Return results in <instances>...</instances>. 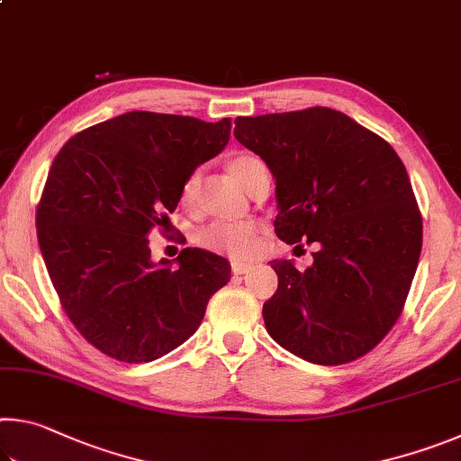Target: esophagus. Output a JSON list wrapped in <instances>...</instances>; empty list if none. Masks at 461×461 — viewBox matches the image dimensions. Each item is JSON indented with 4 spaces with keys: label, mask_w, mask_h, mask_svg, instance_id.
<instances>
[{
    "label": "esophagus",
    "mask_w": 461,
    "mask_h": 461,
    "mask_svg": "<svg viewBox=\"0 0 461 461\" xmlns=\"http://www.w3.org/2000/svg\"><path fill=\"white\" fill-rule=\"evenodd\" d=\"M249 268H252V267H249V264H244V262H233V264H231V272H233V275H246V272H248Z\"/></svg>",
    "instance_id": "esophagus-1"
}]
</instances>
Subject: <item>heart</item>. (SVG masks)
I'll use <instances>...</instances> for the list:
<instances>
[{
	"mask_svg": "<svg viewBox=\"0 0 461 461\" xmlns=\"http://www.w3.org/2000/svg\"><path fill=\"white\" fill-rule=\"evenodd\" d=\"M228 168L233 175V178H236V181L244 186L248 193L254 189V185L260 176L268 175L267 165H264L258 156L249 152L233 154L228 162ZM199 189H201V170L194 168L186 175L185 183L181 186V203L186 209H194V205H197ZM194 241H197L201 248H205L213 254L225 256V258L248 260L252 258L256 248H258L260 228L258 223L254 221H241V223L215 221L197 230V233H194Z\"/></svg>",
	"mask_w": 461,
	"mask_h": 461,
	"instance_id": "obj_1",
	"label": "heart"
}]
</instances>
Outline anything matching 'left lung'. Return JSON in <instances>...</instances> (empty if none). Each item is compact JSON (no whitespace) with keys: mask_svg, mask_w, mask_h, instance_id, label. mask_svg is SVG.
<instances>
[{"mask_svg":"<svg viewBox=\"0 0 461 461\" xmlns=\"http://www.w3.org/2000/svg\"><path fill=\"white\" fill-rule=\"evenodd\" d=\"M233 136L276 178V236L319 244L303 272L272 262L278 288L262 307L270 338L321 366L368 354L401 317L423 246L399 154L330 107L238 118Z\"/></svg>","mask_w":461,"mask_h":461,"instance_id":"1","label":"left lung"}]
</instances>
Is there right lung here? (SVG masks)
<instances>
[{
  "mask_svg": "<svg viewBox=\"0 0 461 461\" xmlns=\"http://www.w3.org/2000/svg\"><path fill=\"white\" fill-rule=\"evenodd\" d=\"M231 120L128 112L60 148L36 209L38 244L60 305L85 339L126 364L162 357L197 331L230 262L185 248L150 260L186 175L220 154Z\"/></svg>",
  "mask_w": 461,
  "mask_h": 461,
  "instance_id": "obj_1",
  "label": "right lung"
}]
</instances>
